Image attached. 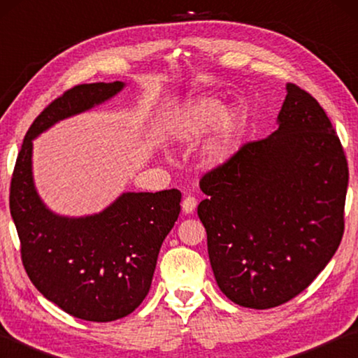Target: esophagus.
<instances>
[{"label":"esophagus","instance_id":"obj_1","mask_svg":"<svg viewBox=\"0 0 358 358\" xmlns=\"http://www.w3.org/2000/svg\"><path fill=\"white\" fill-rule=\"evenodd\" d=\"M181 207H183V211L185 213H192L194 210H196V207H197V201H196V197L194 196H187V197H185V201H183V203H181Z\"/></svg>","mask_w":358,"mask_h":358}]
</instances>
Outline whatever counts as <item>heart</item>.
<instances>
[{
	"mask_svg": "<svg viewBox=\"0 0 358 358\" xmlns=\"http://www.w3.org/2000/svg\"><path fill=\"white\" fill-rule=\"evenodd\" d=\"M245 115L240 108H227L216 96L202 94L187 99L171 120V134L180 145H196L213 130L203 148L208 167H221L238 148Z\"/></svg>",
	"mask_w": 358,
	"mask_h": 358,
	"instance_id": "b5f03b06",
	"label": "heart"
}]
</instances>
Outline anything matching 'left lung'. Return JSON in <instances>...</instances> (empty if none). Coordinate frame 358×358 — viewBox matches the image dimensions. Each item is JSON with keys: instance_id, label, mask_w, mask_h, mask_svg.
Wrapping results in <instances>:
<instances>
[{"instance_id": "obj_1", "label": "left lung", "mask_w": 358, "mask_h": 358, "mask_svg": "<svg viewBox=\"0 0 358 358\" xmlns=\"http://www.w3.org/2000/svg\"><path fill=\"white\" fill-rule=\"evenodd\" d=\"M278 129L207 172L197 215L229 300L268 310L292 300L336 252L349 169L319 102L287 83Z\"/></svg>"}]
</instances>
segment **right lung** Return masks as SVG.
<instances>
[{"label":"right lung","mask_w":358,"mask_h":358,"mask_svg":"<svg viewBox=\"0 0 358 358\" xmlns=\"http://www.w3.org/2000/svg\"><path fill=\"white\" fill-rule=\"evenodd\" d=\"M123 88V82L83 83L50 102L29 126L10 180V216L29 280L63 311L92 322L128 316L147 296L162 241L178 220L181 192H123L101 213L55 215L34 187L33 138Z\"/></svg>","instance_id":"right-lung-1"}]
</instances>
